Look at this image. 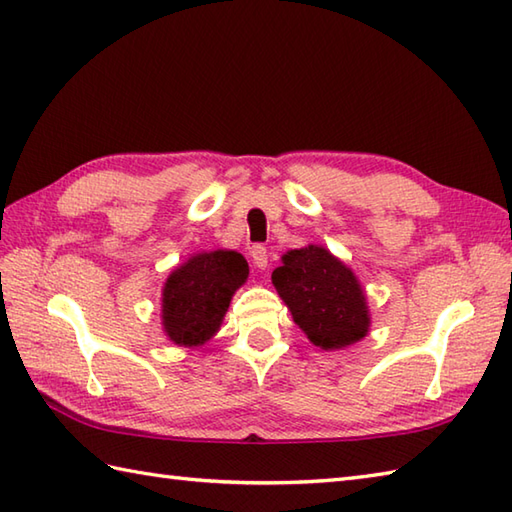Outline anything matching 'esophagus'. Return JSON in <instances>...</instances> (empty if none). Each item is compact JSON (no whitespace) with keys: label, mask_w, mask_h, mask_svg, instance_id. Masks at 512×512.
<instances>
[{"label":"esophagus","mask_w":512,"mask_h":512,"mask_svg":"<svg viewBox=\"0 0 512 512\" xmlns=\"http://www.w3.org/2000/svg\"><path fill=\"white\" fill-rule=\"evenodd\" d=\"M250 259H253V266L257 270H266L268 268V250L262 244L250 246Z\"/></svg>","instance_id":"esophagus-1"}]
</instances>
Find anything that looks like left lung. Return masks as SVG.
<instances>
[{"label": "left lung", "instance_id": "left-lung-1", "mask_svg": "<svg viewBox=\"0 0 512 512\" xmlns=\"http://www.w3.org/2000/svg\"><path fill=\"white\" fill-rule=\"evenodd\" d=\"M273 284L295 323L323 350H339L367 334L363 290L352 270L325 248L290 250L273 273Z\"/></svg>", "mask_w": 512, "mask_h": 512}]
</instances>
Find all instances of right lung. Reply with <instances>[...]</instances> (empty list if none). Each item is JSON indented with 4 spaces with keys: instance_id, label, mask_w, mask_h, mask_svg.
<instances>
[{
    "instance_id": "obj_1",
    "label": "right lung",
    "mask_w": 512,
    "mask_h": 512,
    "mask_svg": "<svg viewBox=\"0 0 512 512\" xmlns=\"http://www.w3.org/2000/svg\"><path fill=\"white\" fill-rule=\"evenodd\" d=\"M246 277V259L235 250L193 255L173 270L162 292V325L169 339L184 347L209 341Z\"/></svg>"
}]
</instances>
